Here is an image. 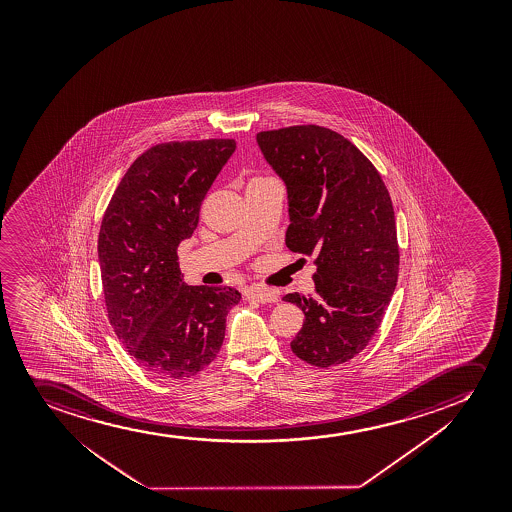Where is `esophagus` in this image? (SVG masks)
<instances>
[{
    "mask_svg": "<svg viewBox=\"0 0 512 512\" xmlns=\"http://www.w3.org/2000/svg\"><path fill=\"white\" fill-rule=\"evenodd\" d=\"M244 295H246L247 300H256V302H261V304L277 302L278 300L277 292H273V290H266V288H247Z\"/></svg>",
    "mask_w": 512,
    "mask_h": 512,
    "instance_id": "34e87169",
    "label": "esophagus"
}]
</instances>
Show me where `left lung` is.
<instances>
[{"label": "left lung", "mask_w": 512, "mask_h": 512, "mask_svg": "<svg viewBox=\"0 0 512 512\" xmlns=\"http://www.w3.org/2000/svg\"><path fill=\"white\" fill-rule=\"evenodd\" d=\"M287 188L285 244L316 256V294H287L304 311L292 352L331 367L364 350L398 282L400 251L388 189L371 160L336 131L290 126L256 135Z\"/></svg>", "instance_id": "8db88e82"}]
</instances>
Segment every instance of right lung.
Listing matches in <instances>:
<instances>
[{"label":"right lung","instance_id":"right-lung-1","mask_svg":"<svg viewBox=\"0 0 512 512\" xmlns=\"http://www.w3.org/2000/svg\"><path fill=\"white\" fill-rule=\"evenodd\" d=\"M234 140L172 141L126 171L99 232L107 316L131 357L160 379H188L217 357L239 290L186 285L177 246L193 235Z\"/></svg>","mask_w":512,"mask_h":512}]
</instances>
